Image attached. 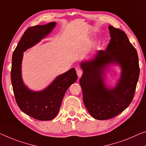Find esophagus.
Listing matches in <instances>:
<instances>
[{"label":"esophagus","instance_id":"esophagus-1","mask_svg":"<svg viewBox=\"0 0 146 146\" xmlns=\"http://www.w3.org/2000/svg\"><path fill=\"white\" fill-rule=\"evenodd\" d=\"M76 73H77V75L78 77H81L83 74V70H81V69H77V70H76Z\"/></svg>","mask_w":146,"mask_h":146}]
</instances>
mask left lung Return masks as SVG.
<instances>
[{"label":"left lung","instance_id":"1","mask_svg":"<svg viewBox=\"0 0 146 146\" xmlns=\"http://www.w3.org/2000/svg\"><path fill=\"white\" fill-rule=\"evenodd\" d=\"M111 39L105 51L99 50L81 62L80 80L85 106L93 118L115 117L131 104L135 93L140 68L138 53L123 31L108 27ZM111 64L119 65L121 75L115 87L108 86L106 72Z\"/></svg>","mask_w":146,"mask_h":146}]
</instances>
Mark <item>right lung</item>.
I'll return each mask as SVG.
<instances>
[{
	"mask_svg": "<svg viewBox=\"0 0 146 146\" xmlns=\"http://www.w3.org/2000/svg\"><path fill=\"white\" fill-rule=\"evenodd\" d=\"M55 22L29 27L24 33L12 55L11 80L15 100L21 110L40 121H50L59 111L64 95L78 79L74 68L56 77L41 91H33L24 84L21 73L23 53L35 46L53 31Z\"/></svg>",
	"mask_w": 146,
	"mask_h": 146,
	"instance_id": "right-lung-1",
	"label": "right lung"
}]
</instances>
